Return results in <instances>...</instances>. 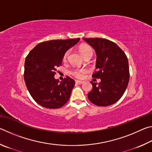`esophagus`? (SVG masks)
<instances>
[{
  "label": "esophagus",
  "mask_w": 152,
  "mask_h": 152,
  "mask_svg": "<svg viewBox=\"0 0 152 152\" xmlns=\"http://www.w3.org/2000/svg\"><path fill=\"white\" fill-rule=\"evenodd\" d=\"M82 83H84L83 81H81V80H76V84H81Z\"/></svg>",
  "instance_id": "obj_1"
}]
</instances>
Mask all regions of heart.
Listing matches in <instances>:
<instances>
[{
    "label": "heart",
    "mask_w": 152,
    "mask_h": 152,
    "mask_svg": "<svg viewBox=\"0 0 152 152\" xmlns=\"http://www.w3.org/2000/svg\"><path fill=\"white\" fill-rule=\"evenodd\" d=\"M79 51L83 58L85 57L86 56H89V55L92 56V54H93V50H92V48L87 45H83L80 46V47L79 48ZM69 53H70V51L69 50L66 51L64 55V60H66ZM86 72H87V70L86 69H84V68L74 69V70H73L71 72L72 74H73L74 76H76V78H82V76H83L84 74Z\"/></svg>",
    "instance_id": "1"
}]
</instances>
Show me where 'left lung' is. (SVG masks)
<instances>
[{
  "instance_id": "left-lung-1",
  "label": "left lung",
  "mask_w": 152,
  "mask_h": 152,
  "mask_svg": "<svg viewBox=\"0 0 152 152\" xmlns=\"http://www.w3.org/2000/svg\"><path fill=\"white\" fill-rule=\"evenodd\" d=\"M96 54V72L92 76L101 79L99 84L91 82L89 101L97 106L106 107L121 98L129 80L127 56L116 43L104 38H83Z\"/></svg>"
}]
</instances>
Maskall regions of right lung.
<instances>
[{
    "label": "right lung",
    "instance_id": "1",
    "mask_svg": "<svg viewBox=\"0 0 152 152\" xmlns=\"http://www.w3.org/2000/svg\"><path fill=\"white\" fill-rule=\"evenodd\" d=\"M79 41V38L47 41L37 44L27 56L24 80L31 96L41 106L58 109L70 99L75 82L67 76L60 82L54 76L64 53Z\"/></svg>",
    "mask_w": 152,
    "mask_h": 152
}]
</instances>
